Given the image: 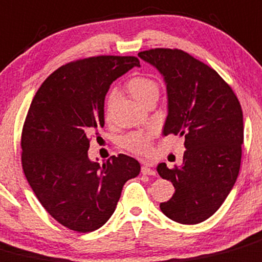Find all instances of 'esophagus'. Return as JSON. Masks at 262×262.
<instances>
[{
	"label": "esophagus",
	"mask_w": 262,
	"mask_h": 262,
	"mask_svg": "<svg viewBox=\"0 0 262 262\" xmlns=\"http://www.w3.org/2000/svg\"><path fill=\"white\" fill-rule=\"evenodd\" d=\"M141 172L143 175H155V174H156V171H155L154 167H152L151 165H147V164L142 165Z\"/></svg>",
	"instance_id": "esophagus-1"
}]
</instances>
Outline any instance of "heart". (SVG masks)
I'll list each match as a JSON object with an SVG mask.
<instances>
[{
	"label": "heart",
	"mask_w": 262,
	"mask_h": 262,
	"mask_svg": "<svg viewBox=\"0 0 262 262\" xmlns=\"http://www.w3.org/2000/svg\"><path fill=\"white\" fill-rule=\"evenodd\" d=\"M128 90L130 91L132 95L139 101V102L146 105L148 101L152 98L159 97L160 87L159 83L154 79V78L144 77V75H139V77L132 78L128 82ZM116 92L115 90L111 91L107 96V113L110 111L111 106H113L114 101H115ZM155 130L154 129H147V130H138L132 132V133L126 134L123 138V146L125 147L128 151L133 152V154H147L151 147V139L154 137Z\"/></svg>",
	"instance_id": "heart-1"
}]
</instances>
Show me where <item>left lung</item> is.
Wrapping results in <instances>:
<instances>
[{
    "label": "left lung",
    "mask_w": 262,
    "mask_h": 262,
    "mask_svg": "<svg viewBox=\"0 0 262 262\" xmlns=\"http://www.w3.org/2000/svg\"><path fill=\"white\" fill-rule=\"evenodd\" d=\"M164 77L167 118L164 136L184 137L183 164L157 165L175 193L160 209L180 224H199L215 214L234 187L241 167L243 113L227 82L182 50L152 48L138 53Z\"/></svg>",
    "instance_id": "left-lung-1"
}]
</instances>
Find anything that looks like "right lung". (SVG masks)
Here are the masks:
<instances>
[{"label": "right lung", "instance_id": "1", "mask_svg": "<svg viewBox=\"0 0 262 262\" xmlns=\"http://www.w3.org/2000/svg\"><path fill=\"white\" fill-rule=\"evenodd\" d=\"M134 56H96L65 63L35 93L21 133L25 178L46 211L63 227L88 233L114 214L124 184L141 171L136 159L88 157L90 141L105 125L111 83L132 68Z\"/></svg>", "mask_w": 262, "mask_h": 262}]
</instances>
